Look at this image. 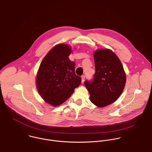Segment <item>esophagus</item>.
Segmentation results:
<instances>
[{
    "label": "esophagus",
    "mask_w": 152,
    "mask_h": 152,
    "mask_svg": "<svg viewBox=\"0 0 152 152\" xmlns=\"http://www.w3.org/2000/svg\"><path fill=\"white\" fill-rule=\"evenodd\" d=\"M85 79V76L84 75L82 76V83H84Z\"/></svg>",
    "instance_id": "esophagus-1"
}]
</instances>
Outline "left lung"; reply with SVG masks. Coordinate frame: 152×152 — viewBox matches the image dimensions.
Returning a JSON list of instances; mask_svg holds the SVG:
<instances>
[{"label":"left lung","instance_id":"1","mask_svg":"<svg viewBox=\"0 0 152 152\" xmlns=\"http://www.w3.org/2000/svg\"><path fill=\"white\" fill-rule=\"evenodd\" d=\"M95 73L93 79L85 85L91 101L99 107L115 102L122 94L126 81V73L118 57L111 50L102 49L94 53Z\"/></svg>","mask_w":152,"mask_h":152}]
</instances>
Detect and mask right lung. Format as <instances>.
<instances>
[{"instance_id": "obj_1", "label": "right lung", "mask_w": 152, "mask_h": 152, "mask_svg": "<svg viewBox=\"0 0 152 152\" xmlns=\"http://www.w3.org/2000/svg\"><path fill=\"white\" fill-rule=\"evenodd\" d=\"M70 48L60 44L54 47L42 60L36 83L39 95L48 104L58 106L78 87L82 79L75 73V63L69 58Z\"/></svg>"}]
</instances>
